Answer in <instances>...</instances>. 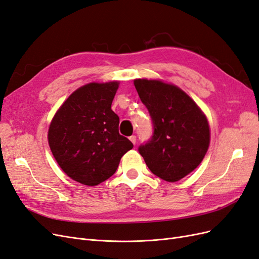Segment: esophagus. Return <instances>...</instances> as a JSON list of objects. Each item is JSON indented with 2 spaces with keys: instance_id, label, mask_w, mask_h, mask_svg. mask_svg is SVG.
<instances>
[{
  "instance_id": "obj_1",
  "label": "esophagus",
  "mask_w": 259,
  "mask_h": 259,
  "mask_svg": "<svg viewBox=\"0 0 259 259\" xmlns=\"http://www.w3.org/2000/svg\"><path fill=\"white\" fill-rule=\"evenodd\" d=\"M130 140H131V142H132L133 144L136 145V143H137V137H136L135 135H132V136L130 137Z\"/></svg>"
}]
</instances>
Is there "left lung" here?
I'll use <instances>...</instances> for the list:
<instances>
[{"label": "left lung", "instance_id": "left-lung-1", "mask_svg": "<svg viewBox=\"0 0 259 259\" xmlns=\"http://www.w3.org/2000/svg\"><path fill=\"white\" fill-rule=\"evenodd\" d=\"M134 85L153 123L151 139L138 151L155 176L178 182L197 168L207 152L210 136L206 116L173 84L136 79Z\"/></svg>", "mask_w": 259, "mask_h": 259}]
</instances>
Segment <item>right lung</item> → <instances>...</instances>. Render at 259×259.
<instances>
[{
	"label": "right lung",
	"mask_w": 259,
	"mask_h": 259,
	"mask_svg": "<svg viewBox=\"0 0 259 259\" xmlns=\"http://www.w3.org/2000/svg\"><path fill=\"white\" fill-rule=\"evenodd\" d=\"M119 82L89 83L74 91L54 115L49 145L65 173L75 182L96 186L111 177L133 148L120 135V119L111 104Z\"/></svg>",
	"instance_id": "obj_1"
}]
</instances>
